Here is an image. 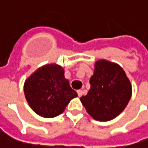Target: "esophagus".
I'll return each mask as SVG.
<instances>
[{"mask_svg": "<svg viewBox=\"0 0 148 148\" xmlns=\"http://www.w3.org/2000/svg\"><path fill=\"white\" fill-rule=\"evenodd\" d=\"M82 93H83V91L82 90H77V94H78L79 97H81L82 95Z\"/></svg>", "mask_w": 148, "mask_h": 148, "instance_id": "34e87169", "label": "esophagus"}]
</instances>
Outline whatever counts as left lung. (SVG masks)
Listing matches in <instances>:
<instances>
[{
	"mask_svg": "<svg viewBox=\"0 0 148 148\" xmlns=\"http://www.w3.org/2000/svg\"><path fill=\"white\" fill-rule=\"evenodd\" d=\"M89 91L81 98L87 112L96 121H109L125 110L131 99L132 84L118 64L106 60L95 63Z\"/></svg>",
	"mask_w": 148,
	"mask_h": 148,
	"instance_id": "1",
	"label": "left lung"
}]
</instances>
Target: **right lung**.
I'll return each mask as SVG.
<instances>
[{
	"label": "right lung",
	"mask_w": 148,
	"mask_h": 148,
	"mask_svg": "<svg viewBox=\"0 0 148 148\" xmlns=\"http://www.w3.org/2000/svg\"><path fill=\"white\" fill-rule=\"evenodd\" d=\"M64 69L48 64L36 70L24 82V94L30 108L45 118L56 117L77 96L65 78Z\"/></svg>",
	"instance_id": "1"
}]
</instances>
